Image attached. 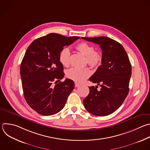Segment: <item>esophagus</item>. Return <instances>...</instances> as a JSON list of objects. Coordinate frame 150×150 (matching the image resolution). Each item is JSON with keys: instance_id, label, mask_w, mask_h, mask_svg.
I'll list each match as a JSON object with an SVG mask.
<instances>
[{"instance_id": "obj_1", "label": "esophagus", "mask_w": 150, "mask_h": 150, "mask_svg": "<svg viewBox=\"0 0 150 150\" xmlns=\"http://www.w3.org/2000/svg\"><path fill=\"white\" fill-rule=\"evenodd\" d=\"M81 86V85H80L79 83H76V82L75 83V87H79V86Z\"/></svg>"}]
</instances>
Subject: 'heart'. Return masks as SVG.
Instances as JSON below:
<instances>
[{"instance_id": "1", "label": "heart", "mask_w": 150, "mask_h": 150, "mask_svg": "<svg viewBox=\"0 0 150 150\" xmlns=\"http://www.w3.org/2000/svg\"><path fill=\"white\" fill-rule=\"evenodd\" d=\"M76 49L83 55L85 56L86 62L93 68H97L100 65L103 61V56L100 52L94 51V47L85 42H82L76 46ZM71 52L68 47L63 48L59 55L60 63L64 67H68L70 64ZM91 75V71L88 68H72L68 70L67 76L68 78L76 82H82Z\"/></svg>"}]
</instances>
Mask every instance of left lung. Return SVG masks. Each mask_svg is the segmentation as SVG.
Listing matches in <instances>:
<instances>
[{"label": "left lung", "mask_w": 150, "mask_h": 150, "mask_svg": "<svg viewBox=\"0 0 150 150\" xmlns=\"http://www.w3.org/2000/svg\"><path fill=\"white\" fill-rule=\"evenodd\" d=\"M99 45L103 51L102 65L89 80L101 87L89 86V93L83 99L85 109L96 116H107L122 105L129 92L131 65L124 47L106 36L82 37Z\"/></svg>", "instance_id": "1"}]
</instances>
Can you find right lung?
I'll use <instances>...</instances> for the list:
<instances>
[{
	"label": "right lung",
	"instance_id": "add662e5",
	"mask_svg": "<svg viewBox=\"0 0 150 150\" xmlns=\"http://www.w3.org/2000/svg\"><path fill=\"white\" fill-rule=\"evenodd\" d=\"M79 38L49 33L35 39L28 47L20 74L25 100L38 114L52 115L64 107L75 83L69 79L57 83L65 75L59 55L65 46Z\"/></svg>",
	"mask_w": 150,
	"mask_h": 150
}]
</instances>
